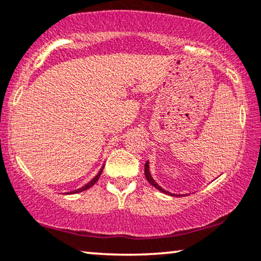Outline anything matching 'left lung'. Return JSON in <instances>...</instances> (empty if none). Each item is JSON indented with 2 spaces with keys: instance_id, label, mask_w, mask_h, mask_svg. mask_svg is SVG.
<instances>
[{
  "instance_id": "obj_1",
  "label": "left lung",
  "mask_w": 261,
  "mask_h": 261,
  "mask_svg": "<svg viewBox=\"0 0 261 261\" xmlns=\"http://www.w3.org/2000/svg\"><path fill=\"white\" fill-rule=\"evenodd\" d=\"M144 174H145V178H147L148 181L150 182L151 185L155 187V189H158L159 191H161V192L166 193V194H169V196H180V194H173V193H171V192H168V191L163 190L161 186L158 185V182H156L155 180L151 178V175H150V172H149V162H148V161H147V163H145V166H144Z\"/></svg>"
}]
</instances>
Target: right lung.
Segmentation results:
<instances>
[{
	"mask_svg": "<svg viewBox=\"0 0 261 261\" xmlns=\"http://www.w3.org/2000/svg\"><path fill=\"white\" fill-rule=\"evenodd\" d=\"M102 169H103V167H102V168H101V169H100V171H99V173H98V174H96V175L94 176V178H93L92 180H90V181H89L88 184H86V185H85V186H83V187H81V189H79V190H76V191H72V192H70V193H68V194L82 192V191H86V190H88V189H89V187H92V186H93V185H94V184H95V182H96V181H98V180H99V178H100V175H101V172H102Z\"/></svg>",
	"mask_w": 261,
	"mask_h": 261,
	"instance_id": "1",
	"label": "right lung"
}]
</instances>
